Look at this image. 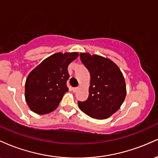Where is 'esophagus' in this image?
Segmentation results:
<instances>
[{"mask_svg": "<svg viewBox=\"0 0 158 158\" xmlns=\"http://www.w3.org/2000/svg\"><path fill=\"white\" fill-rule=\"evenodd\" d=\"M72 90H73L74 93H75V92H77L78 90V88H72Z\"/></svg>", "mask_w": 158, "mask_h": 158, "instance_id": "esophagus-1", "label": "esophagus"}]
</instances>
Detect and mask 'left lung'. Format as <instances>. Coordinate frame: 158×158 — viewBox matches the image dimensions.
Instances as JSON below:
<instances>
[{"mask_svg":"<svg viewBox=\"0 0 158 158\" xmlns=\"http://www.w3.org/2000/svg\"><path fill=\"white\" fill-rule=\"evenodd\" d=\"M80 59L90 75L89 95L78 101L81 111L92 118L106 119L119 110L126 96L125 79L115 63L102 56L80 53Z\"/></svg>","mask_w":158,"mask_h":158,"instance_id":"1","label":"left lung"}]
</instances>
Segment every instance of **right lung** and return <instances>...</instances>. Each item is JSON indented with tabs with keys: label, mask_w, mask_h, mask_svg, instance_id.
Returning a JSON list of instances; mask_svg holds the SVG:
<instances>
[{
	"label": "right lung",
	"mask_w": 158,
	"mask_h": 158,
	"mask_svg": "<svg viewBox=\"0 0 158 158\" xmlns=\"http://www.w3.org/2000/svg\"><path fill=\"white\" fill-rule=\"evenodd\" d=\"M78 56L77 52H57L30 72L25 83V99L32 111L46 114L57 108L68 91V65Z\"/></svg>",
	"instance_id": "obj_1"
}]
</instances>
